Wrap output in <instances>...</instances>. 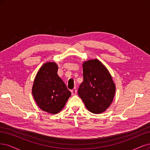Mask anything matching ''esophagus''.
Instances as JSON below:
<instances>
[{
	"instance_id": "obj_1",
	"label": "esophagus",
	"mask_w": 150,
	"mask_h": 150,
	"mask_svg": "<svg viewBox=\"0 0 150 150\" xmlns=\"http://www.w3.org/2000/svg\"><path fill=\"white\" fill-rule=\"evenodd\" d=\"M71 95H76L77 91H76V88H74V89H73V90L71 91Z\"/></svg>"
}]
</instances>
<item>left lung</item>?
<instances>
[{"label":"left lung","instance_id":"1","mask_svg":"<svg viewBox=\"0 0 150 150\" xmlns=\"http://www.w3.org/2000/svg\"><path fill=\"white\" fill-rule=\"evenodd\" d=\"M83 76L78 90L79 96L90 112H104L115 93V85L108 70L98 60H90L83 62Z\"/></svg>","mask_w":150,"mask_h":150}]
</instances>
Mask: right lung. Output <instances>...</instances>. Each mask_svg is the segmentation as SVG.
<instances>
[{"instance_id": "1", "label": "right lung", "mask_w": 150, "mask_h": 150, "mask_svg": "<svg viewBox=\"0 0 150 150\" xmlns=\"http://www.w3.org/2000/svg\"><path fill=\"white\" fill-rule=\"evenodd\" d=\"M57 71L55 62L45 63L37 72L32 86V95L37 105L51 114L59 113L71 95Z\"/></svg>"}]
</instances>
